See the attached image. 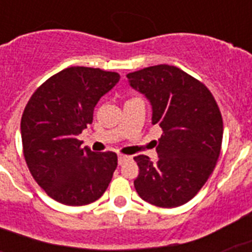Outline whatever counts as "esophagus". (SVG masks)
Masks as SVG:
<instances>
[{"instance_id":"esophagus-1","label":"esophagus","mask_w":252,"mask_h":252,"mask_svg":"<svg viewBox=\"0 0 252 252\" xmlns=\"http://www.w3.org/2000/svg\"><path fill=\"white\" fill-rule=\"evenodd\" d=\"M129 159V157L128 156H123V154H120V156H118V163L119 165H123L124 162L128 161Z\"/></svg>"}]
</instances>
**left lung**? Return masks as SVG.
<instances>
[{"mask_svg":"<svg viewBox=\"0 0 252 252\" xmlns=\"http://www.w3.org/2000/svg\"><path fill=\"white\" fill-rule=\"evenodd\" d=\"M152 106V124L162 128L157 163L134 157L138 196L161 208L183 205L201 189L216 167L222 144V116L207 86L182 69L154 65L126 74Z\"/></svg>","mask_w":252,"mask_h":252,"instance_id":"obj_1","label":"left lung"}]
</instances>
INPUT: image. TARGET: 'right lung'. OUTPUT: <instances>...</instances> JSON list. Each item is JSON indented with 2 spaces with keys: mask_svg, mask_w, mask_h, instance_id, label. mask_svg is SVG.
<instances>
[{
  "mask_svg": "<svg viewBox=\"0 0 252 252\" xmlns=\"http://www.w3.org/2000/svg\"><path fill=\"white\" fill-rule=\"evenodd\" d=\"M119 80L118 73L98 68H66L45 81L23 111L26 163L36 183L59 203H93L112 179L118 156L81 148L77 136L93 123L94 107Z\"/></svg>",
  "mask_w": 252,
  "mask_h": 252,
  "instance_id": "add662e5",
  "label": "right lung"
}]
</instances>
